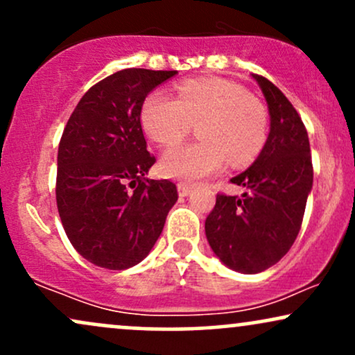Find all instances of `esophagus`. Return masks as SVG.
Returning a JSON list of instances; mask_svg holds the SVG:
<instances>
[{
    "instance_id": "1",
    "label": "esophagus",
    "mask_w": 355,
    "mask_h": 355,
    "mask_svg": "<svg viewBox=\"0 0 355 355\" xmlns=\"http://www.w3.org/2000/svg\"><path fill=\"white\" fill-rule=\"evenodd\" d=\"M177 189H178V195H180V197H187V195H190L191 185H187V183H178Z\"/></svg>"
}]
</instances>
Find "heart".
<instances>
[{
	"mask_svg": "<svg viewBox=\"0 0 355 355\" xmlns=\"http://www.w3.org/2000/svg\"><path fill=\"white\" fill-rule=\"evenodd\" d=\"M145 133L162 146H173L197 123L200 140L168 150L162 173L183 182H197L218 172L227 162L250 164L267 140V110L240 85L222 78L190 80L177 87V96L164 89L148 93L141 103Z\"/></svg>",
	"mask_w": 355,
	"mask_h": 355,
	"instance_id": "1",
	"label": "heart"
}]
</instances>
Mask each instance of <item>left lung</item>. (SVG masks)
<instances>
[{"instance_id": "obj_1", "label": "left lung", "mask_w": 355, "mask_h": 355, "mask_svg": "<svg viewBox=\"0 0 355 355\" xmlns=\"http://www.w3.org/2000/svg\"><path fill=\"white\" fill-rule=\"evenodd\" d=\"M266 96L270 132L257 160L232 183L242 197L217 195L205 235L220 262L240 274L267 270L291 250L302 225L313 170L307 130L272 81L252 75Z\"/></svg>"}]
</instances>
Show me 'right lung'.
Here are the masks:
<instances>
[{
  "label": "right lung",
  "mask_w": 355,
  "mask_h": 355,
  "mask_svg": "<svg viewBox=\"0 0 355 355\" xmlns=\"http://www.w3.org/2000/svg\"><path fill=\"white\" fill-rule=\"evenodd\" d=\"M177 71L126 68L92 87L58 146L56 205L75 250L95 266L123 270L150 254L178 193L150 180L155 164L140 123L141 103Z\"/></svg>",
  "instance_id": "add662e5"
}]
</instances>
